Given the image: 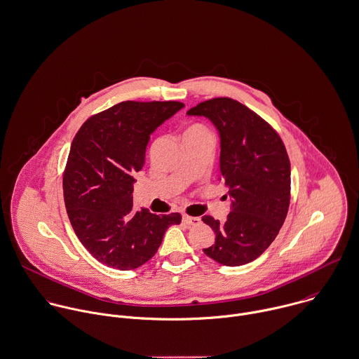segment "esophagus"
I'll use <instances>...</instances> for the list:
<instances>
[{"label":"esophagus","instance_id":"obj_1","mask_svg":"<svg viewBox=\"0 0 359 359\" xmlns=\"http://www.w3.org/2000/svg\"><path fill=\"white\" fill-rule=\"evenodd\" d=\"M182 219H184V223L188 224V226H198L201 223L199 217H192V216H188V215H185Z\"/></svg>","mask_w":359,"mask_h":359}]
</instances>
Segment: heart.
Here are the masks:
<instances>
[{
	"label": "heart",
	"mask_w": 359,
	"mask_h": 359,
	"mask_svg": "<svg viewBox=\"0 0 359 359\" xmlns=\"http://www.w3.org/2000/svg\"><path fill=\"white\" fill-rule=\"evenodd\" d=\"M196 136H212V132L206 125L201 122H192L185 128L182 137H196Z\"/></svg>",
	"instance_id": "1"
}]
</instances>
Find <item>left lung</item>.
Instances as JSON below:
<instances>
[{
	"label": "left lung",
	"mask_w": 359,
	"mask_h": 359,
	"mask_svg": "<svg viewBox=\"0 0 359 359\" xmlns=\"http://www.w3.org/2000/svg\"><path fill=\"white\" fill-rule=\"evenodd\" d=\"M212 121L220 133L219 180L229 187L231 212L226 223L203 216L216 241L203 252L224 266L259 257L277 237L291 198V167L276 129L230 97L199 103L188 111Z\"/></svg>",
	"instance_id": "1"
}]
</instances>
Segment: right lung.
Wrapping results in <instances>:
<instances>
[{
	"mask_svg": "<svg viewBox=\"0 0 359 359\" xmlns=\"http://www.w3.org/2000/svg\"><path fill=\"white\" fill-rule=\"evenodd\" d=\"M184 104L122 102L92 116L75 135L62 175L64 201L76 237L106 266L130 270L154 256L180 213L133 210V174L144 164L151 132Z\"/></svg>",
	"mask_w": 359,
	"mask_h": 359,
	"instance_id": "right-lung-1",
	"label": "right lung"
}]
</instances>
